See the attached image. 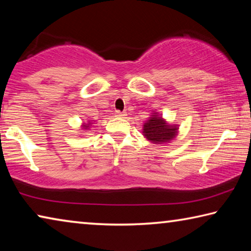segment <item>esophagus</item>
<instances>
[{
	"label": "esophagus",
	"instance_id": "1",
	"mask_svg": "<svg viewBox=\"0 0 251 251\" xmlns=\"http://www.w3.org/2000/svg\"><path fill=\"white\" fill-rule=\"evenodd\" d=\"M115 116L116 117H125L126 116V113H123V112H120V110H116Z\"/></svg>",
	"mask_w": 251,
	"mask_h": 251
}]
</instances>
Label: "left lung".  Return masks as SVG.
Returning <instances> with one entry per match:
<instances>
[{
	"mask_svg": "<svg viewBox=\"0 0 251 251\" xmlns=\"http://www.w3.org/2000/svg\"><path fill=\"white\" fill-rule=\"evenodd\" d=\"M179 125L171 124L160 115L158 112L152 110L151 117L144 123L142 133L147 141L156 145H165L173 142L177 137Z\"/></svg>",
	"mask_w": 251,
	"mask_h": 251,
	"instance_id": "8db88e82",
	"label": "left lung"
}]
</instances>
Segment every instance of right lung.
<instances>
[{"mask_svg":"<svg viewBox=\"0 0 251 251\" xmlns=\"http://www.w3.org/2000/svg\"><path fill=\"white\" fill-rule=\"evenodd\" d=\"M95 121H88L87 123H82L80 125V129L82 130H90V128H92V125L94 124Z\"/></svg>","mask_w":251,"mask_h":251,"instance_id":"add662e5","label":"right lung"}]
</instances>
